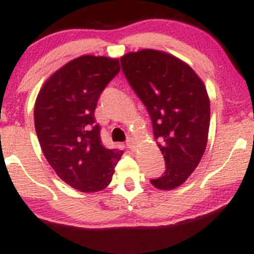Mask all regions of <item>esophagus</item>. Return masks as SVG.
Masks as SVG:
<instances>
[{"label":"esophagus","mask_w":254,"mask_h":254,"mask_svg":"<svg viewBox=\"0 0 254 254\" xmlns=\"http://www.w3.org/2000/svg\"><path fill=\"white\" fill-rule=\"evenodd\" d=\"M127 147L129 148L131 150H135V142H133L132 138H127Z\"/></svg>","instance_id":"esophagus-1"}]
</instances>
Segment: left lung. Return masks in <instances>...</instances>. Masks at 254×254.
<instances>
[{"label":"left lung","instance_id":"left-lung-1","mask_svg":"<svg viewBox=\"0 0 254 254\" xmlns=\"http://www.w3.org/2000/svg\"><path fill=\"white\" fill-rule=\"evenodd\" d=\"M127 82L149 113L165 159L164 174L150 183L173 190L199 164L210 125V101L203 81L179 58L145 49L121 58Z\"/></svg>","mask_w":254,"mask_h":254}]
</instances>
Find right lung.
<instances>
[{
  "instance_id": "1",
  "label": "right lung",
  "mask_w": 254,
  "mask_h": 254,
  "mask_svg": "<svg viewBox=\"0 0 254 254\" xmlns=\"http://www.w3.org/2000/svg\"><path fill=\"white\" fill-rule=\"evenodd\" d=\"M119 70L118 60L77 57L52 74L37 97L34 127L43 154L75 190H104L123 154L104 147L94 117L100 94Z\"/></svg>"
}]
</instances>
